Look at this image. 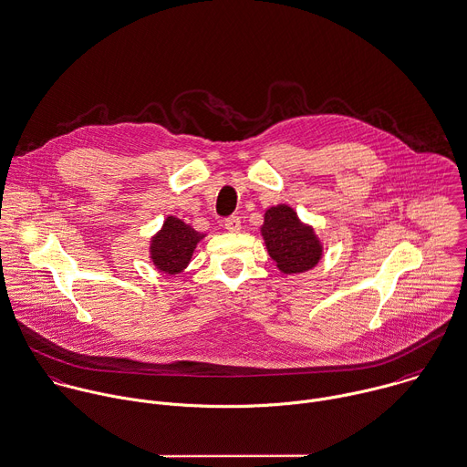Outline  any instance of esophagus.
<instances>
[{"label": "esophagus", "mask_w": 467, "mask_h": 467, "mask_svg": "<svg viewBox=\"0 0 467 467\" xmlns=\"http://www.w3.org/2000/svg\"><path fill=\"white\" fill-rule=\"evenodd\" d=\"M224 228H226L228 232H232V234H237V232L241 230V219H239L237 215L228 217V219L224 221Z\"/></svg>", "instance_id": "1"}]
</instances>
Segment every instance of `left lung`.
I'll return each instance as SVG.
<instances>
[{
    "label": "left lung",
    "mask_w": 467,
    "mask_h": 467,
    "mask_svg": "<svg viewBox=\"0 0 467 467\" xmlns=\"http://www.w3.org/2000/svg\"><path fill=\"white\" fill-rule=\"evenodd\" d=\"M268 255L285 275L315 268L324 255V244L315 228L303 223L290 204H275L265 212L261 226Z\"/></svg>",
    "instance_id": "obj_1"
}]
</instances>
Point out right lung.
I'll return each mask as SVG.
<instances>
[{"instance_id": "right-lung-1", "label": "right lung", "mask_w": 467, "mask_h": 467, "mask_svg": "<svg viewBox=\"0 0 467 467\" xmlns=\"http://www.w3.org/2000/svg\"><path fill=\"white\" fill-rule=\"evenodd\" d=\"M204 239L175 215H166L162 226L150 237V263L161 274L179 275L192 261L197 244Z\"/></svg>"}]
</instances>
